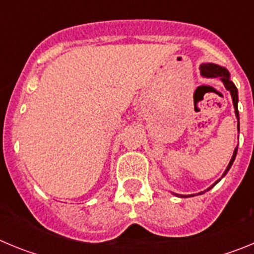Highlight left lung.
<instances>
[{"mask_svg": "<svg viewBox=\"0 0 254 254\" xmlns=\"http://www.w3.org/2000/svg\"><path fill=\"white\" fill-rule=\"evenodd\" d=\"M199 69H201V75L202 76H206V77H220L221 78V81H223L224 86L226 87V90L230 91V95H232V99H233V104H234V109H235V116H237L238 118V131H239V112H238V89L237 86L234 85V82L230 81V73H229L228 69L225 68V67H221L219 66V64H202L201 66H199ZM237 151H238V146L235 147L234 150V154H233L232 156V160H230V163H229L228 168H226V170L224 172L223 177L225 176L226 173L229 172V169L232 168L233 163H234L235 160V156H237ZM221 177V178H223ZM221 178L217 179L216 182H215V185L216 183H219L220 181H221ZM215 185H212L211 187H208L207 190H211V188L214 187ZM206 190H203V192H206ZM203 192H199L198 194H202ZM176 194V193H174ZM176 196H178V194H176ZM179 197H186V196H179Z\"/></svg>", "mask_w": 254, "mask_h": 254, "instance_id": "left-lung-1", "label": "left lung"}]
</instances>
